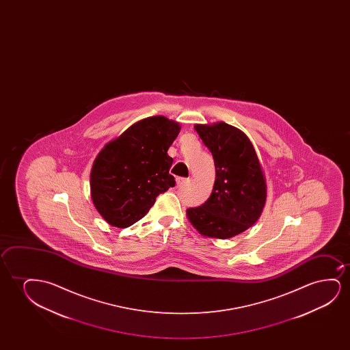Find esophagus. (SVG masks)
I'll return each mask as SVG.
<instances>
[{
	"label": "esophagus",
	"mask_w": 350,
	"mask_h": 350,
	"mask_svg": "<svg viewBox=\"0 0 350 350\" xmlns=\"http://www.w3.org/2000/svg\"><path fill=\"white\" fill-rule=\"evenodd\" d=\"M189 182H190V179H189V178H177V187H185Z\"/></svg>",
	"instance_id": "34e87169"
}]
</instances>
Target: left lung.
I'll list each match as a JSON object with an SVG mask.
<instances>
[{"instance_id": "left-lung-1", "label": "left lung", "mask_w": 350, "mask_h": 350, "mask_svg": "<svg viewBox=\"0 0 350 350\" xmlns=\"http://www.w3.org/2000/svg\"><path fill=\"white\" fill-rule=\"evenodd\" d=\"M211 150L215 184L202 206L189 208L187 219L202 235L227 239L254 225L267 200V183L254 144L241 130L219 122L196 124Z\"/></svg>"}]
</instances>
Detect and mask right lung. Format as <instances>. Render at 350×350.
<instances>
[{
  "label": "right lung",
  "instance_id": "1",
  "mask_svg": "<svg viewBox=\"0 0 350 350\" xmlns=\"http://www.w3.org/2000/svg\"><path fill=\"white\" fill-rule=\"evenodd\" d=\"M179 131L178 122L153 116L101 149L92 167L91 196L107 224L118 228L134 225L160 193L176 185L167 150Z\"/></svg>",
  "mask_w": 350,
  "mask_h": 350
}]
</instances>
